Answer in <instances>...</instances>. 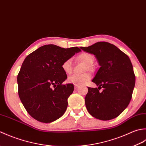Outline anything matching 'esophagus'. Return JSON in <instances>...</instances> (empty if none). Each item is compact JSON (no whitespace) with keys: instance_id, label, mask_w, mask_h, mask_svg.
I'll list each match as a JSON object with an SVG mask.
<instances>
[{"instance_id":"esophagus-1","label":"esophagus","mask_w":146,"mask_h":146,"mask_svg":"<svg viewBox=\"0 0 146 146\" xmlns=\"http://www.w3.org/2000/svg\"><path fill=\"white\" fill-rule=\"evenodd\" d=\"M79 88V86H77V85L74 86V89H75V90H77V89H78Z\"/></svg>"}]
</instances>
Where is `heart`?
Listing matches in <instances>:
<instances>
[{
	"label": "heart",
	"instance_id": "heart-1",
	"mask_svg": "<svg viewBox=\"0 0 146 146\" xmlns=\"http://www.w3.org/2000/svg\"><path fill=\"white\" fill-rule=\"evenodd\" d=\"M77 59L79 60L84 62V63L87 64L86 69L91 70V64H93L94 61V56L91 53L87 52H82L81 54H79L77 56ZM62 69L64 70V72L67 74H70L72 72V60L70 58L67 59L65 60L62 64ZM91 79V74L89 73H85L81 75L78 74H74L69 77V81L70 83H72L74 85L81 86L86 84L89 80Z\"/></svg>",
	"mask_w": 146,
	"mask_h": 146
}]
</instances>
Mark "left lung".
Segmentation results:
<instances>
[{
	"mask_svg": "<svg viewBox=\"0 0 146 146\" xmlns=\"http://www.w3.org/2000/svg\"><path fill=\"white\" fill-rule=\"evenodd\" d=\"M81 48L96 56L100 65L92 80L99 87H88L86 108L93 117L101 120L117 117L129 105L135 86L131 61L114 44L105 41ZM102 87L103 91L100 93L99 89Z\"/></svg>",
	"mask_w": 146,
	"mask_h": 146,
	"instance_id": "left-lung-1",
	"label": "left lung"
}]
</instances>
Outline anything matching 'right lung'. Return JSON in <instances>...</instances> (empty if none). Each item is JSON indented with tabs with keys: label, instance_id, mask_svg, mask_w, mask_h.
Segmentation results:
<instances>
[{
	"label": "right lung",
	"instance_id": "add662e5",
	"mask_svg": "<svg viewBox=\"0 0 146 146\" xmlns=\"http://www.w3.org/2000/svg\"><path fill=\"white\" fill-rule=\"evenodd\" d=\"M80 51L78 47L46 44L25 59L17 75L18 94L26 110L35 120L50 123L64 114L74 85L62 84L67 74L62 64Z\"/></svg>",
	"mask_w": 146,
	"mask_h": 146
}]
</instances>
